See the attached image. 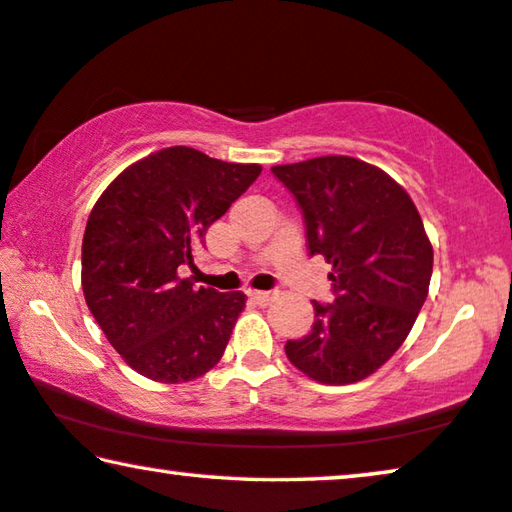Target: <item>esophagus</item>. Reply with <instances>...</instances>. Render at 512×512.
I'll list each match as a JSON object with an SVG mask.
<instances>
[{
    "instance_id": "34e87169",
    "label": "esophagus",
    "mask_w": 512,
    "mask_h": 512,
    "mask_svg": "<svg viewBox=\"0 0 512 512\" xmlns=\"http://www.w3.org/2000/svg\"><path fill=\"white\" fill-rule=\"evenodd\" d=\"M248 296H250V299H253L255 303H259V305H266V303H269V301L273 299L271 292H255V289H253V292H250Z\"/></svg>"
}]
</instances>
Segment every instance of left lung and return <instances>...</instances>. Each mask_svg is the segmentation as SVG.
Here are the masks:
<instances>
[{"mask_svg":"<svg viewBox=\"0 0 512 512\" xmlns=\"http://www.w3.org/2000/svg\"><path fill=\"white\" fill-rule=\"evenodd\" d=\"M271 172L292 190L310 255L333 266L335 303L315 305V324L287 340L294 368L319 384L370 377L414 326L432 278V243L398 181L352 156H319Z\"/></svg>","mask_w":512,"mask_h":512,"instance_id":"obj_1","label":"left lung"}]
</instances>
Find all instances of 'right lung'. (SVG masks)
Wrapping results in <instances>:
<instances>
[{
    "mask_svg": "<svg viewBox=\"0 0 512 512\" xmlns=\"http://www.w3.org/2000/svg\"><path fill=\"white\" fill-rule=\"evenodd\" d=\"M259 172L167 147L128 165L98 197L82 239V292L137 375L183 384L223 358L246 294L195 289L179 266L193 264L209 227Z\"/></svg>",
    "mask_w": 512,
    "mask_h": 512,
    "instance_id": "1",
    "label": "right lung"
}]
</instances>
